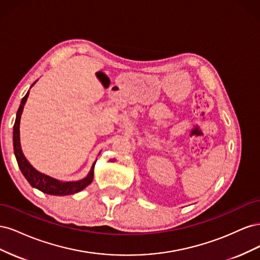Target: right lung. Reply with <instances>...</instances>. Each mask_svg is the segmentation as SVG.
I'll return each instance as SVG.
<instances>
[{"mask_svg":"<svg viewBox=\"0 0 260 260\" xmlns=\"http://www.w3.org/2000/svg\"><path fill=\"white\" fill-rule=\"evenodd\" d=\"M37 81L34 82V84L30 86V89L36 84ZM29 96V91L25 96L22 98L19 108L16 114V120H15L14 124V131H13V145H14V153L16 160L18 162L19 169L21 174L27 179L28 182L32 187L38 188L39 191L43 193L50 194V195H70L80 192L85 186H88L93 180L94 177V167H95L96 160L93 162L92 167L89 171V174L86 175L81 180L78 181H60L55 179L53 177H50L42 172L38 171L32 165H31L28 159L22 153L21 145H20V133H19V124H20V118L23 111V106H25L27 99ZM100 155V154H99Z\"/></svg>","mask_w":260,"mask_h":260,"instance_id":"right-lung-1","label":"right lung"}]
</instances>
